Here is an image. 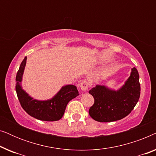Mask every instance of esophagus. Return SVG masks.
I'll return each mask as SVG.
<instances>
[{
  "instance_id": "1",
  "label": "esophagus",
  "mask_w": 156,
  "mask_h": 156,
  "mask_svg": "<svg viewBox=\"0 0 156 156\" xmlns=\"http://www.w3.org/2000/svg\"><path fill=\"white\" fill-rule=\"evenodd\" d=\"M80 89H82V91H87L89 87V82H87V80L82 81V82L80 83Z\"/></svg>"
}]
</instances>
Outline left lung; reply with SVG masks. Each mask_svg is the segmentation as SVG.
<instances>
[{
  "instance_id": "8db88e82",
  "label": "left lung",
  "mask_w": 156,
  "mask_h": 156,
  "mask_svg": "<svg viewBox=\"0 0 156 156\" xmlns=\"http://www.w3.org/2000/svg\"><path fill=\"white\" fill-rule=\"evenodd\" d=\"M89 93L94 99V104L89 111L94 120L99 122L121 120L131 112L139 99L140 86L138 70L132 68L130 76L118 90L97 84Z\"/></svg>"
}]
</instances>
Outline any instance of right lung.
<instances>
[{"label":"right lung","instance_id":"1","mask_svg":"<svg viewBox=\"0 0 156 156\" xmlns=\"http://www.w3.org/2000/svg\"><path fill=\"white\" fill-rule=\"evenodd\" d=\"M26 60L27 57H25L20 64L16 78V91L21 106L30 116L38 120L45 121L59 120L63 116L69 101L79 95L77 88L74 85L67 84L62 87L52 99L44 101L34 99L21 86Z\"/></svg>","mask_w":156,"mask_h":156}]
</instances>
